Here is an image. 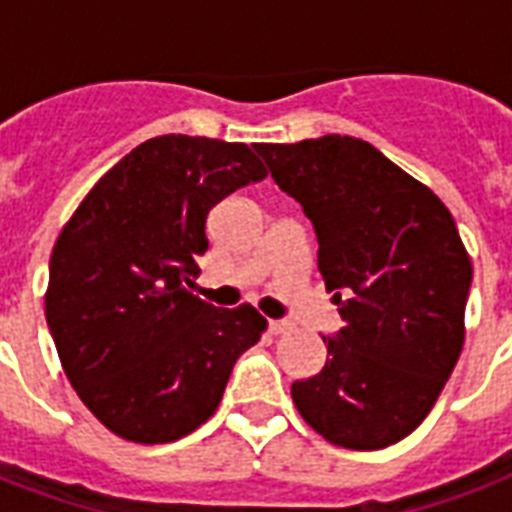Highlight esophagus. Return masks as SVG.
Returning <instances> with one entry per match:
<instances>
[{
  "instance_id": "34e87169",
  "label": "esophagus",
  "mask_w": 512,
  "mask_h": 512,
  "mask_svg": "<svg viewBox=\"0 0 512 512\" xmlns=\"http://www.w3.org/2000/svg\"><path fill=\"white\" fill-rule=\"evenodd\" d=\"M268 329H271L273 335H287V332L295 329V324L292 321H268Z\"/></svg>"
}]
</instances>
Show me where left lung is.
Wrapping results in <instances>:
<instances>
[{
	"instance_id": "8db88e82",
	"label": "left lung",
	"mask_w": 512,
	"mask_h": 512,
	"mask_svg": "<svg viewBox=\"0 0 512 512\" xmlns=\"http://www.w3.org/2000/svg\"><path fill=\"white\" fill-rule=\"evenodd\" d=\"M255 151L313 223L342 316L324 337V369L292 382L297 412L335 446L396 444L428 417L465 342L473 265L452 212L366 140L324 135Z\"/></svg>"
}]
</instances>
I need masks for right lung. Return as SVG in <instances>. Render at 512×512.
<instances>
[{
  "mask_svg": "<svg viewBox=\"0 0 512 512\" xmlns=\"http://www.w3.org/2000/svg\"><path fill=\"white\" fill-rule=\"evenodd\" d=\"M268 175L244 143L162 135L114 164L60 231L44 316L76 396L119 438L170 444L215 414L268 321L215 308L199 273L207 215Z\"/></svg>",
  "mask_w": 512,
  "mask_h": 512,
  "instance_id": "right-lung-1",
  "label": "right lung"
}]
</instances>
